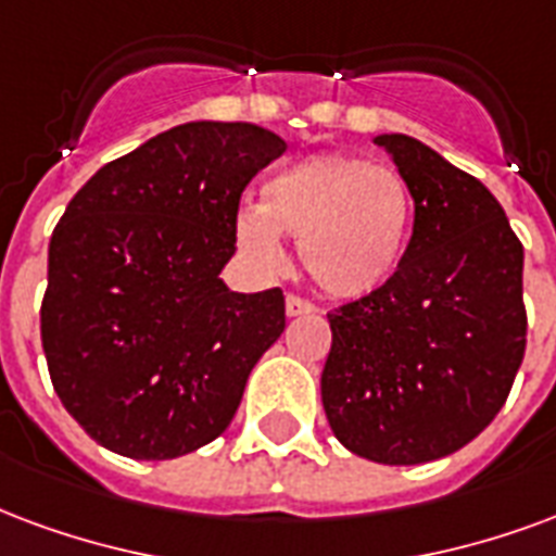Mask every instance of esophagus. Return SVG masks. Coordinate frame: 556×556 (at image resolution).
<instances>
[{
  "label": "esophagus",
  "mask_w": 556,
  "mask_h": 556,
  "mask_svg": "<svg viewBox=\"0 0 556 556\" xmlns=\"http://www.w3.org/2000/svg\"><path fill=\"white\" fill-rule=\"evenodd\" d=\"M312 312H315V306H312L309 300L294 298V294H289V298H286V315H289V318H298V315H312Z\"/></svg>",
  "instance_id": "esophagus-1"
}]
</instances>
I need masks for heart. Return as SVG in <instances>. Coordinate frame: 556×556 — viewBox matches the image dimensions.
<instances>
[{
  "instance_id": "b5f03b06",
  "label": "heart",
  "mask_w": 556,
  "mask_h": 556,
  "mask_svg": "<svg viewBox=\"0 0 556 556\" xmlns=\"http://www.w3.org/2000/svg\"><path fill=\"white\" fill-rule=\"evenodd\" d=\"M409 191L401 176L359 155L320 152L279 167L262 203L236 215V241L258 265H282L279 236L330 298H368L389 286L409 238Z\"/></svg>"
}]
</instances>
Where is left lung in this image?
I'll return each instance as SVG.
<instances>
[{"label":"left lung","mask_w":556,"mask_h":556,"mask_svg":"<svg viewBox=\"0 0 556 556\" xmlns=\"http://www.w3.org/2000/svg\"><path fill=\"white\" fill-rule=\"evenodd\" d=\"M415 203L389 286L330 312L320 401L351 454L418 466L468 445L528 344L525 250L489 188L409 135H377Z\"/></svg>","instance_id":"obj_1"}]
</instances>
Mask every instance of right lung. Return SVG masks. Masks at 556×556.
I'll list each match as a JSON object with an SVG mask.
<instances>
[{"label": "right lung", "instance_id": "add662e5", "mask_svg": "<svg viewBox=\"0 0 556 556\" xmlns=\"http://www.w3.org/2000/svg\"><path fill=\"white\" fill-rule=\"evenodd\" d=\"M282 152L253 123H182L70 200L49 241L40 339L61 404L97 445L174 459L229 427L286 330V298L229 291L220 270L241 191Z\"/></svg>", "mask_w": 556, "mask_h": 556}]
</instances>
